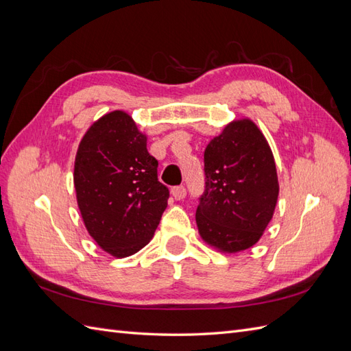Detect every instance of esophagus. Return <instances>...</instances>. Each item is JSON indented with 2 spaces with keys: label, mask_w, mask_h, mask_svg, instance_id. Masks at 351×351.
I'll return each mask as SVG.
<instances>
[{
  "label": "esophagus",
  "mask_w": 351,
  "mask_h": 351,
  "mask_svg": "<svg viewBox=\"0 0 351 351\" xmlns=\"http://www.w3.org/2000/svg\"><path fill=\"white\" fill-rule=\"evenodd\" d=\"M171 195H173V197H174L176 200H182V199L186 197L187 190H186L184 186H176V187L171 189Z\"/></svg>",
  "instance_id": "obj_1"
}]
</instances>
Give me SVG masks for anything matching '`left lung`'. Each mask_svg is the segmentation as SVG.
<instances>
[{"instance_id":"left-lung-1","label":"left lung","mask_w":351,"mask_h":351,"mask_svg":"<svg viewBox=\"0 0 351 351\" xmlns=\"http://www.w3.org/2000/svg\"><path fill=\"white\" fill-rule=\"evenodd\" d=\"M204 162L205 190L196 209L200 237L228 253L252 247L272 219L280 192L267 139L253 121H232L209 142Z\"/></svg>"}]
</instances>
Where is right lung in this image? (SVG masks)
Segmentation results:
<instances>
[{
  "label": "right lung",
  "mask_w": 351,
  "mask_h": 351,
  "mask_svg": "<svg viewBox=\"0 0 351 351\" xmlns=\"http://www.w3.org/2000/svg\"><path fill=\"white\" fill-rule=\"evenodd\" d=\"M74 187L89 234L115 258L130 256L151 241L169 197L146 136L124 111L105 114L83 136Z\"/></svg>",
  "instance_id": "right-lung-1"
}]
</instances>
